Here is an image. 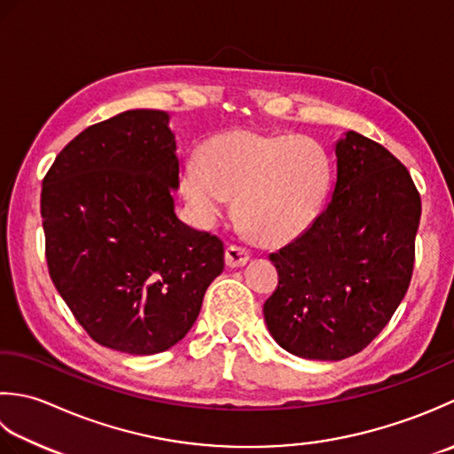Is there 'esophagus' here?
Instances as JSON below:
<instances>
[{
	"label": "esophagus",
	"mask_w": 454,
	"mask_h": 454,
	"mask_svg": "<svg viewBox=\"0 0 454 454\" xmlns=\"http://www.w3.org/2000/svg\"><path fill=\"white\" fill-rule=\"evenodd\" d=\"M248 258H251V253H248V248L240 247V245H229L225 248V262L231 268H239L247 264Z\"/></svg>",
	"instance_id": "1"
}]
</instances>
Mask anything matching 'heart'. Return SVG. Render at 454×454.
Segmentation results:
<instances>
[{"label": "heart", "mask_w": 454, "mask_h": 454, "mask_svg": "<svg viewBox=\"0 0 454 454\" xmlns=\"http://www.w3.org/2000/svg\"><path fill=\"white\" fill-rule=\"evenodd\" d=\"M182 170L180 186L201 223L235 198L239 219L264 243L308 231L325 206L331 162L316 141L290 133L233 129L207 138Z\"/></svg>", "instance_id": "obj_1"}]
</instances>
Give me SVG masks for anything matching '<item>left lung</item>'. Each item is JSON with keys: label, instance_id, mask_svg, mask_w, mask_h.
<instances>
[{"label": "left lung", "instance_id": "8db88e82", "mask_svg": "<svg viewBox=\"0 0 454 454\" xmlns=\"http://www.w3.org/2000/svg\"><path fill=\"white\" fill-rule=\"evenodd\" d=\"M327 209L270 261L278 286L264 301L268 331L301 358L343 360L366 348L410 288L421 198L380 143L348 131L337 143Z\"/></svg>", "mask_w": 454, "mask_h": 454}]
</instances>
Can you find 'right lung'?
Instances as JSON below:
<instances>
[{
	"label": "right lung",
	"instance_id": "right-lung-1",
	"mask_svg": "<svg viewBox=\"0 0 454 454\" xmlns=\"http://www.w3.org/2000/svg\"><path fill=\"white\" fill-rule=\"evenodd\" d=\"M168 115L133 109L84 129L43 178L51 280L88 335L129 355L170 348L223 272V240L176 217Z\"/></svg>",
	"mask_w": 454,
	"mask_h": 454
}]
</instances>
